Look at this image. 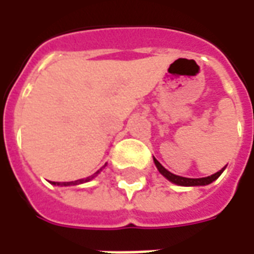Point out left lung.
<instances>
[{
	"mask_svg": "<svg viewBox=\"0 0 254 254\" xmlns=\"http://www.w3.org/2000/svg\"><path fill=\"white\" fill-rule=\"evenodd\" d=\"M154 162L162 176H165L169 181L174 182V184H177V185H181V187H200V185H208V184H211V182L215 181L216 178H219V176H220L224 170V167H223V169H222V170H219L218 173H215V174H212V176H209V177H204V178H185V177L176 176V174H173V173H170V171L166 170L165 167L160 165L159 162L155 159V158H154Z\"/></svg>",
	"mask_w": 254,
	"mask_h": 254,
	"instance_id": "left-lung-1",
	"label": "left lung"
}]
</instances>
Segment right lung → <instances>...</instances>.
Returning a JSON list of instances; mask_svg holds the SVG:
<instances>
[{"label": "right lung", "instance_id": "obj_1", "mask_svg": "<svg viewBox=\"0 0 254 254\" xmlns=\"http://www.w3.org/2000/svg\"><path fill=\"white\" fill-rule=\"evenodd\" d=\"M100 171H102V169L100 170H98L95 174H92V176H89L88 178H83V180H77V181H72V182H53L54 185H60V187H69V185H78V184H83V182H87V181H91L92 178H94L95 176H98Z\"/></svg>", "mask_w": 254, "mask_h": 254}]
</instances>
